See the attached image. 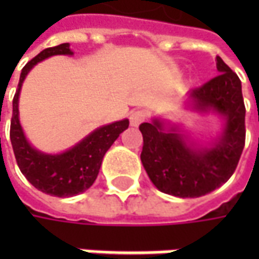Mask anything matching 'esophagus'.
Returning <instances> with one entry per match:
<instances>
[{
  "label": "esophagus",
  "instance_id": "1",
  "mask_svg": "<svg viewBox=\"0 0 259 259\" xmlns=\"http://www.w3.org/2000/svg\"><path fill=\"white\" fill-rule=\"evenodd\" d=\"M147 118V114H145L143 109H137V111H133L130 114V122L133 126H138L140 124H143Z\"/></svg>",
  "mask_w": 259,
  "mask_h": 259
}]
</instances>
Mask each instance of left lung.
Segmentation results:
<instances>
[{
    "label": "left lung",
    "mask_w": 259,
    "mask_h": 259,
    "mask_svg": "<svg viewBox=\"0 0 259 259\" xmlns=\"http://www.w3.org/2000/svg\"><path fill=\"white\" fill-rule=\"evenodd\" d=\"M219 75L190 92L194 109L226 116L218 143L196 151L174 130L165 133L158 121L140 125L143 134L141 161L150 180L163 193L200 197L226 183L234 174L245 145V104L241 80L218 56Z\"/></svg>",
    "instance_id": "left-lung-1"
}]
</instances>
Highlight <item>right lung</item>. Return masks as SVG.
<instances>
[{
	"label": "right lung",
	"instance_id": "right-lung-1",
	"mask_svg": "<svg viewBox=\"0 0 259 259\" xmlns=\"http://www.w3.org/2000/svg\"><path fill=\"white\" fill-rule=\"evenodd\" d=\"M55 55H72L69 43L45 49L21 70L18 89L13 99L10 138L15 160L25 179L40 192L57 197H70L88 190L98 177L102 158L109 147L130 125L128 119L98 128L63 154H43L27 143L18 121V95L27 73L38 62Z\"/></svg>",
	"mask_w": 259,
	"mask_h": 259
}]
</instances>
